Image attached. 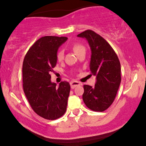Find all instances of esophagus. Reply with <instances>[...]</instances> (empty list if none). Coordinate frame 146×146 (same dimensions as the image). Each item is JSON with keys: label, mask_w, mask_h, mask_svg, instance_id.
<instances>
[{"label": "esophagus", "mask_w": 146, "mask_h": 146, "mask_svg": "<svg viewBox=\"0 0 146 146\" xmlns=\"http://www.w3.org/2000/svg\"><path fill=\"white\" fill-rule=\"evenodd\" d=\"M81 84V83L77 81V80H72V81L70 82V85H71V88L72 89L75 88L76 86H80Z\"/></svg>", "instance_id": "34e87169"}]
</instances>
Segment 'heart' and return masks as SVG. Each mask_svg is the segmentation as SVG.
I'll return each instance as SVG.
<instances>
[{
	"mask_svg": "<svg viewBox=\"0 0 146 146\" xmlns=\"http://www.w3.org/2000/svg\"><path fill=\"white\" fill-rule=\"evenodd\" d=\"M73 49L76 54H78L80 52H81L82 50H85V47L83 46L82 44L80 43H75L73 46ZM56 58L57 60L60 62L64 58V52L62 50H60L58 52L56 55Z\"/></svg>",
	"mask_w": 146,
	"mask_h": 146,
	"instance_id": "heart-1",
	"label": "heart"
}]
</instances>
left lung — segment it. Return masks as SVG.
<instances>
[{
	"mask_svg": "<svg viewBox=\"0 0 146 146\" xmlns=\"http://www.w3.org/2000/svg\"><path fill=\"white\" fill-rule=\"evenodd\" d=\"M86 38L92 55L90 70L96 76L95 86L84 85L82 99L92 110L103 112L114 102L121 82V65L114 49L105 39L91 30L77 35Z\"/></svg>",
	"mask_w": 146,
	"mask_h": 146,
	"instance_id": "1",
	"label": "left lung"
}]
</instances>
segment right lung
Wrapping results in <instances>:
<instances>
[{
	"mask_svg": "<svg viewBox=\"0 0 146 146\" xmlns=\"http://www.w3.org/2000/svg\"><path fill=\"white\" fill-rule=\"evenodd\" d=\"M67 40L66 37H42L30 48L23 61L25 94L34 112L46 119L59 118L66 111L69 83L61 82L56 87L50 73L57 63L58 49Z\"/></svg>",
	"mask_w": 146,
	"mask_h": 146,
	"instance_id": "right-lung-1",
	"label": "right lung"
}]
</instances>
